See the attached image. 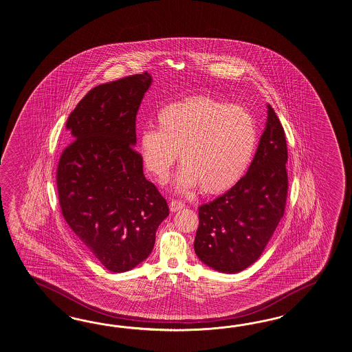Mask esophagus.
<instances>
[{
    "label": "esophagus",
    "mask_w": 352,
    "mask_h": 352,
    "mask_svg": "<svg viewBox=\"0 0 352 352\" xmlns=\"http://www.w3.org/2000/svg\"><path fill=\"white\" fill-rule=\"evenodd\" d=\"M182 208H185V204L180 201V200H171V203H170V209H171V212H177V210H181Z\"/></svg>",
    "instance_id": "obj_1"
}]
</instances>
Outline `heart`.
<instances>
[{"mask_svg":"<svg viewBox=\"0 0 352 352\" xmlns=\"http://www.w3.org/2000/svg\"><path fill=\"white\" fill-rule=\"evenodd\" d=\"M157 124L158 129L146 127L140 133V155L146 170L163 182L180 152L179 190L199 185L206 194H221L234 188L248 171L258 144L252 113L210 96L164 106Z\"/></svg>","mask_w":352,"mask_h":352,"instance_id":"b5f03b06","label":"heart"}]
</instances>
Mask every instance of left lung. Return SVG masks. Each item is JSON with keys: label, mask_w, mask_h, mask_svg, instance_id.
<instances>
[{"label": "left lung", "mask_w": 352, "mask_h": 352, "mask_svg": "<svg viewBox=\"0 0 352 352\" xmlns=\"http://www.w3.org/2000/svg\"><path fill=\"white\" fill-rule=\"evenodd\" d=\"M246 175L199 207L194 250L214 271L237 273L259 259L285 213L289 177L285 130L271 104Z\"/></svg>", "instance_id": "obj_1"}]
</instances>
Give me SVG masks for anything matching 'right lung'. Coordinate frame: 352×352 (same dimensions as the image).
I'll use <instances>...</instances> for the list:
<instances>
[{
	"label": "right lung",
	"mask_w": 352,
	"mask_h": 352,
	"mask_svg": "<svg viewBox=\"0 0 352 352\" xmlns=\"http://www.w3.org/2000/svg\"><path fill=\"white\" fill-rule=\"evenodd\" d=\"M148 72L100 84L66 122L69 145L57 167L63 218L100 264L113 273L135 268L153 250L168 216L166 199L143 173L135 121Z\"/></svg>",
	"instance_id": "add662e5"
}]
</instances>
